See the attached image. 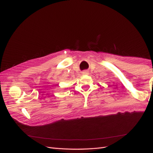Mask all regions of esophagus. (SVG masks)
I'll return each instance as SVG.
<instances>
[{
	"label": "esophagus",
	"mask_w": 153,
	"mask_h": 153,
	"mask_svg": "<svg viewBox=\"0 0 153 153\" xmlns=\"http://www.w3.org/2000/svg\"><path fill=\"white\" fill-rule=\"evenodd\" d=\"M84 73H87L86 72H84Z\"/></svg>",
	"instance_id": "obj_1"
}]
</instances>
